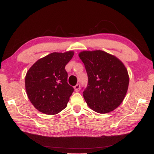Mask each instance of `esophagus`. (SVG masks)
Wrapping results in <instances>:
<instances>
[{
	"label": "esophagus",
	"mask_w": 154,
	"mask_h": 154,
	"mask_svg": "<svg viewBox=\"0 0 154 154\" xmlns=\"http://www.w3.org/2000/svg\"><path fill=\"white\" fill-rule=\"evenodd\" d=\"M74 88H75V90L76 91V92H79V91L80 90V84H79V83H77L76 85H75Z\"/></svg>",
	"instance_id": "esophagus-1"
}]
</instances>
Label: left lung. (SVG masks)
<instances>
[{"instance_id":"obj_1","label":"left lung","mask_w":154,"mask_h":154,"mask_svg":"<svg viewBox=\"0 0 154 154\" xmlns=\"http://www.w3.org/2000/svg\"><path fill=\"white\" fill-rule=\"evenodd\" d=\"M79 56L88 75L83 95L88 106L99 113L113 111L122 103L128 88L126 67L116 57L101 50L84 51Z\"/></svg>"}]
</instances>
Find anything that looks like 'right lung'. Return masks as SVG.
Returning <instances> with one entry per match:
<instances>
[{
	"mask_svg": "<svg viewBox=\"0 0 154 154\" xmlns=\"http://www.w3.org/2000/svg\"><path fill=\"white\" fill-rule=\"evenodd\" d=\"M73 55L72 51L54 52L38 60L28 70L25 78L26 90L38 111L55 115L66 108L74 88L67 82L65 66Z\"/></svg>",
	"mask_w": 154,
	"mask_h": 154,
	"instance_id": "1",
	"label": "right lung"
}]
</instances>
